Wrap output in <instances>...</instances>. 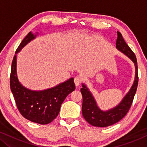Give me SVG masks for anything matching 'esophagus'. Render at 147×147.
<instances>
[{"mask_svg":"<svg viewBox=\"0 0 147 147\" xmlns=\"http://www.w3.org/2000/svg\"><path fill=\"white\" fill-rule=\"evenodd\" d=\"M82 81H83V78L80 76H77V77H75V79H74V82H75V84L76 86H78L82 84Z\"/></svg>","mask_w":147,"mask_h":147,"instance_id":"esophagus-1","label":"esophagus"}]
</instances>
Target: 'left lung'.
<instances>
[{
  "mask_svg": "<svg viewBox=\"0 0 147 147\" xmlns=\"http://www.w3.org/2000/svg\"><path fill=\"white\" fill-rule=\"evenodd\" d=\"M116 48L118 50L126 55L134 63L136 66L135 80L131 89L118 105L108 111H102L97 106L95 98L85 84H82L81 92L83 97L82 114L84 119L92 126L97 127H106L115 124L122 119L129 112L132 104L138 84V63L136 57L129 45L126 44L122 36L117 32Z\"/></svg>",
  "mask_w": 147,
  "mask_h": 147,
  "instance_id": "1",
  "label": "left lung"
}]
</instances>
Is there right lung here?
Instances as JSON below:
<instances>
[{
    "instance_id": "obj_1",
    "label": "right lung",
    "mask_w": 147,
    "mask_h": 147,
    "mask_svg": "<svg viewBox=\"0 0 147 147\" xmlns=\"http://www.w3.org/2000/svg\"><path fill=\"white\" fill-rule=\"evenodd\" d=\"M36 36V34L30 32L16 50L11 63L10 88L18 111L25 119L47 124L57 117L61 104L68 94L75 90V85L74 79L70 78L51 88L36 91L28 89L20 83L16 74V54Z\"/></svg>"
}]
</instances>
